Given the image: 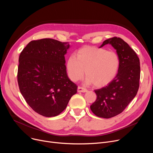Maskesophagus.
Masks as SVG:
<instances>
[{"label":"esophagus","instance_id":"esophagus-1","mask_svg":"<svg viewBox=\"0 0 153 153\" xmlns=\"http://www.w3.org/2000/svg\"><path fill=\"white\" fill-rule=\"evenodd\" d=\"M77 92H87V89H85L84 87L79 86L77 87Z\"/></svg>","mask_w":153,"mask_h":153}]
</instances>
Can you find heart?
Segmentation results:
<instances>
[{"instance_id":"heart-1","label":"heart","mask_w":153,"mask_h":153,"mask_svg":"<svg viewBox=\"0 0 153 153\" xmlns=\"http://www.w3.org/2000/svg\"><path fill=\"white\" fill-rule=\"evenodd\" d=\"M68 75L72 81L81 79L85 71L87 81L100 87L111 82L117 76L120 59L118 54L104 48L87 46L70 56L66 61Z\"/></svg>"}]
</instances>
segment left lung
Segmentation results:
<instances>
[{"label": "left lung", "instance_id": "left-lung-1", "mask_svg": "<svg viewBox=\"0 0 153 153\" xmlns=\"http://www.w3.org/2000/svg\"><path fill=\"white\" fill-rule=\"evenodd\" d=\"M111 44L118 54L120 66L115 78L107 86L95 90L97 99L91 105L96 116L110 118L121 114L138 92L140 79V59L122 38L113 37L100 47Z\"/></svg>", "mask_w": 153, "mask_h": 153}]
</instances>
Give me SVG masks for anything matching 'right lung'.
<instances>
[{"label":"right lung","mask_w":153,"mask_h":153,"mask_svg":"<svg viewBox=\"0 0 153 153\" xmlns=\"http://www.w3.org/2000/svg\"><path fill=\"white\" fill-rule=\"evenodd\" d=\"M69 46L51 38L33 40L20 54V91L28 105L42 116L59 115L77 92V85L66 73L64 54Z\"/></svg>","instance_id":"obj_1"}]
</instances>
